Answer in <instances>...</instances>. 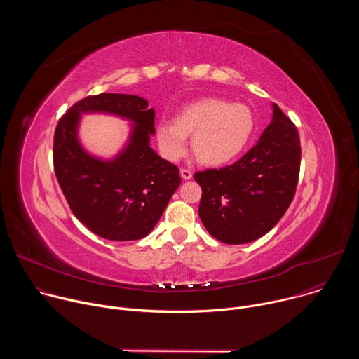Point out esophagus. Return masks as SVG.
I'll use <instances>...</instances> for the list:
<instances>
[{"label": "esophagus", "mask_w": 359, "mask_h": 359, "mask_svg": "<svg viewBox=\"0 0 359 359\" xmlns=\"http://www.w3.org/2000/svg\"><path fill=\"white\" fill-rule=\"evenodd\" d=\"M180 176L183 180H189L193 176V172L190 169H180Z\"/></svg>", "instance_id": "34e87169"}]
</instances>
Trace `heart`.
Segmentation results:
<instances>
[{"mask_svg": "<svg viewBox=\"0 0 359 359\" xmlns=\"http://www.w3.org/2000/svg\"><path fill=\"white\" fill-rule=\"evenodd\" d=\"M255 128L252 111L243 104L219 97H204L180 109L173 121L156 123V137L165 155L180 159L187 149V136L198 161L220 166L238 156Z\"/></svg>", "mask_w": 359, "mask_h": 359, "instance_id": "heart-1", "label": "heart"}]
</instances>
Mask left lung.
I'll list each match as a JSON object with an SVG mask.
<instances>
[{"label": "left lung", "mask_w": 359, "mask_h": 359, "mask_svg": "<svg viewBox=\"0 0 359 359\" xmlns=\"http://www.w3.org/2000/svg\"><path fill=\"white\" fill-rule=\"evenodd\" d=\"M299 136L273 104L271 123L236 163L194 173L201 187L198 216L226 244H244L269 233L291 204L299 175Z\"/></svg>", "instance_id": "1"}]
</instances>
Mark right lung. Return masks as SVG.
I'll return each instance as SVG.
<instances>
[{"label": "right lung", "mask_w": 359, "mask_h": 359, "mask_svg": "<svg viewBox=\"0 0 359 359\" xmlns=\"http://www.w3.org/2000/svg\"><path fill=\"white\" fill-rule=\"evenodd\" d=\"M82 113H109L133 122L126 147L109 161L92 157L80 144ZM155 109L126 93H99L72 105L54 136V169L75 217L96 236L130 241L146 237L180 186L179 169L150 147Z\"/></svg>", "instance_id": "obj_1"}]
</instances>
